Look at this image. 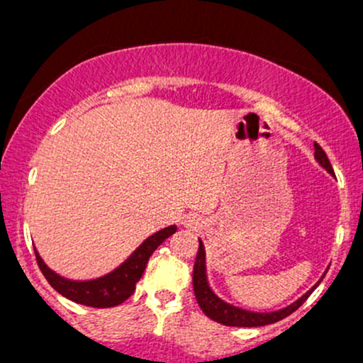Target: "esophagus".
Segmentation results:
<instances>
[{"label": "esophagus", "instance_id": "obj_1", "mask_svg": "<svg viewBox=\"0 0 363 363\" xmlns=\"http://www.w3.org/2000/svg\"><path fill=\"white\" fill-rule=\"evenodd\" d=\"M199 223H201V222H199V216H196V215H193V213L187 215L186 218H184V225H186V227H193V228H196Z\"/></svg>", "mask_w": 363, "mask_h": 363}]
</instances>
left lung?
I'll use <instances>...</instances> for the list:
<instances>
[{"instance_id":"obj_1","label":"left lung","mask_w":363,"mask_h":363,"mask_svg":"<svg viewBox=\"0 0 363 363\" xmlns=\"http://www.w3.org/2000/svg\"><path fill=\"white\" fill-rule=\"evenodd\" d=\"M314 148H315V153H314L315 160H318L329 174H333L331 162H329L326 152L320 148L319 143H314ZM193 286H194L196 301H198L201 311L205 312L210 319H213L220 324H225V326L257 328V326H266V324H273V323H278V320L285 319L286 315H290L291 312L297 311L298 307L309 298V295L314 291V289L318 285H315L312 290L307 291V294L298 298L297 302H294L291 306L285 307V309L281 311L266 312V314H262V312H251V311L240 309V307H234L230 306V303L223 302L222 298L216 297L213 291H211L210 285H208L206 266H205V247H203V242L199 240V249H198V254H196V262L193 269Z\"/></svg>"}]
</instances>
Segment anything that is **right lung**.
<instances>
[{
	"instance_id": "add662e5",
	"label": "right lung",
	"mask_w": 363,
	"mask_h": 363,
	"mask_svg": "<svg viewBox=\"0 0 363 363\" xmlns=\"http://www.w3.org/2000/svg\"><path fill=\"white\" fill-rule=\"evenodd\" d=\"M176 230V225H170V227L164 228V230H158L157 234L148 237L118 269L91 281H72L60 277V274L51 272L44 264L43 257L39 256L37 251L35 259L40 272L45 277V280L49 281V285L56 291H60L62 297L69 298V301L77 303H82V306L107 309V307L119 306V303H123L131 297L133 291L136 289V283L140 281L141 274H143L145 268H147L150 256H152L158 245L164 242L165 239H169Z\"/></svg>"
}]
</instances>
